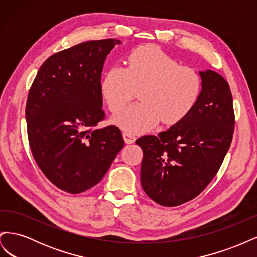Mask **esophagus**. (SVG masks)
I'll return each instance as SVG.
<instances>
[{
	"label": "esophagus",
	"instance_id": "esophagus-1",
	"mask_svg": "<svg viewBox=\"0 0 257 257\" xmlns=\"http://www.w3.org/2000/svg\"><path fill=\"white\" fill-rule=\"evenodd\" d=\"M123 137H124V141H125L126 144H133L136 139L135 135L133 133H130V132H124Z\"/></svg>",
	"mask_w": 257,
	"mask_h": 257
}]
</instances>
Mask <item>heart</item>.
Segmentation results:
<instances>
[{
    "instance_id": "heart-1",
    "label": "heart",
    "mask_w": 257,
    "mask_h": 257,
    "mask_svg": "<svg viewBox=\"0 0 257 257\" xmlns=\"http://www.w3.org/2000/svg\"><path fill=\"white\" fill-rule=\"evenodd\" d=\"M139 90L142 100L114 118V123L130 132H143L162 121L174 125L192 111L201 91L195 69L179 62L155 46L132 50L126 66L107 69L100 91L112 113L120 112Z\"/></svg>"
}]
</instances>
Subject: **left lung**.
I'll list each match as a JSON object with an SVG mask.
<instances>
[{"instance_id":"obj_1","label":"left lung","mask_w":257,"mask_h":257,"mask_svg":"<svg viewBox=\"0 0 257 257\" xmlns=\"http://www.w3.org/2000/svg\"><path fill=\"white\" fill-rule=\"evenodd\" d=\"M199 74L203 89L188 116L158 136L136 141L144 153L143 189L164 207L198 196L219 172L232 141L235 112L228 82L210 69Z\"/></svg>"}]
</instances>
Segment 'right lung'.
I'll return each instance as SVG.
<instances>
[{
	"instance_id": "1",
	"label": "right lung",
	"mask_w": 257,
	"mask_h": 257,
	"mask_svg": "<svg viewBox=\"0 0 257 257\" xmlns=\"http://www.w3.org/2000/svg\"><path fill=\"white\" fill-rule=\"evenodd\" d=\"M119 40L78 44L52 54L31 85L26 119L31 151L48 180L79 194L102 180L124 146L121 130L104 121L100 77Z\"/></svg>"
}]
</instances>
